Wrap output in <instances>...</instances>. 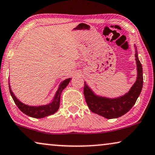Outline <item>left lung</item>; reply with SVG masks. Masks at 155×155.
<instances>
[{"label":"left lung","instance_id":"left-lung-1","mask_svg":"<svg viewBox=\"0 0 155 155\" xmlns=\"http://www.w3.org/2000/svg\"><path fill=\"white\" fill-rule=\"evenodd\" d=\"M135 60L137 64V79L134 84L124 95L109 98L98 95L84 81V94L90 110L106 119H116L128 112L134 105L142 91L143 86L142 66L138 58L137 46Z\"/></svg>","mask_w":155,"mask_h":155}]
</instances>
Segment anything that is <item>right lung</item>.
I'll return each mask as SVG.
<instances>
[{
	"label": "right lung",
	"mask_w": 155,
	"mask_h": 155,
	"mask_svg": "<svg viewBox=\"0 0 155 155\" xmlns=\"http://www.w3.org/2000/svg\"><path fill=\"white\" fill-rule=\"evenodd\" d=\"M71 80V78H68L64 81L61 82L59 85H58V88L56 91V94H55L54 98H53L52 101L50 103L47 104L45 105H38V106H31L25 104L21 102L18 98L15 97L13 92L12 91L11 88V85H10V81L8 83L9 85V90L10 93H11V97H12L13 101L15 103V104L18 109L24 113L25 114L28 115V116L33 117V118L36 119H41L44 118V117L50 116V115L54 114L56 111L58 110L60 106V99H61V94L63 90L67 87V85L69 84L70 81Z\"/></svg>",
	"instance_id": "add662e5"
}]
</instances>
